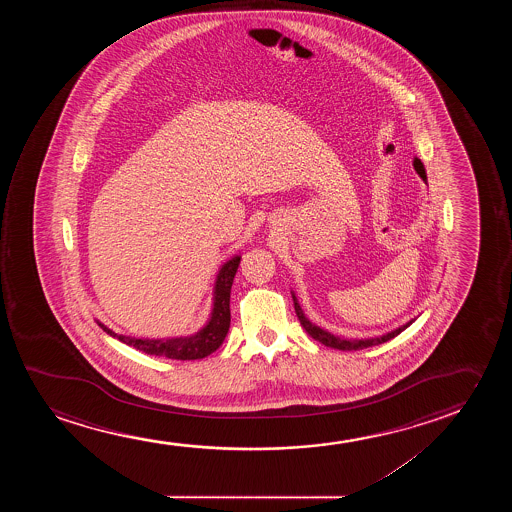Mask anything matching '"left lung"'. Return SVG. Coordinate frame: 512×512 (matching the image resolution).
I'll list each match as a JSON object with an SVG mask.
<instances>
[{
  "instance_id": "8db88e82",
  "label": "left lung",
  "mask_w": 512,
  "mask_h": 512,
  "mask_svg": "<svg viewBox=\"0 0 512 512\" xmlns=\"http://www.w3.org/2000/svg\"><path fill=\"white\" fill-rule=\"evenodd\" d=\"M292 297H294L295 313H297V318L301 320V325L304 327V330H306L309 336L313 337L315 341L325 344V346H329V348H334V350L357 351L369 348V346H378V344L386 343V341H390L393 337L399 336L402 330H406L407 327L416 320V318H414V320H409V322L404 323V325H400L399 329L392 330V332H386L383 336L367 337V339H344V337L330 334L329 330L318 327L316 323L309 322V318L304 315L301 304L297 301V297H295L294 292H292Z\"/></svg>"
}]
</instances>
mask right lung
I'll use <instances>...</instances> for the list:
<instances>
[{"instance_id":"add662e5","label":"right lung","mask_w":512,"mask_h":512,"mask_svg":"<svg viewBox=\"0 0 512 512\" xmlns=\"http://www.w3.org/2000/svg\"><path fill=\"white\" fill-rule=\"evenodd\" d=\"M241 255H234L218 269L217 280L213 287V304L208 322L196 334L180 337H162V339H148V337H133L126 334H117L115 330L106 327L105 323L98 322L99 327L106 334L119 339L127 346L136 350L155 355V357L173 358V360H197L211 355L217 351L231 327V288L236 271H238Z\"/></svg>"}]
</instances>
